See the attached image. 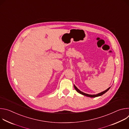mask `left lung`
<instances>
[{"mask_svg": "<svg viewBox=\"0 0 129 129\" xmlns=\"http://www.w3.org/2000/svg\"><path fill=\"white\" fill-rule=\"evenodd\" d=\"M74 87H75V89L76 90V91L78 92V93H80V94H82V95H85V96H88V97H90V98H95V97H98V96H101V95H103L104 93H105L106 92H107V91L110 89V88H111V87H110L108 88L107 90H105V91L99 93H98V94H88L85 93H84V92H82L81 91H80L75 85H74Z\"/></svg>", "mask_w": 129, "mask_h": 129, "instance_id": "8db88e82", "label": "left lung"}]
</instances>
